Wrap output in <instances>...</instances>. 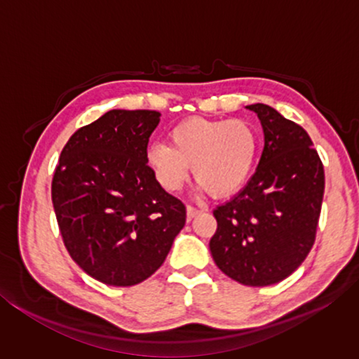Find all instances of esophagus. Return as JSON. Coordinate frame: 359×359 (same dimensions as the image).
<instances>
[{"mask_svg": "<svg viewBox=\"0 0 359 359\" xmlns=\"http://www.w3.org/2000/svg\"><path fill=\"white\" fill-rule=\"evenodd\" d=\"M201 209H198V208H194V205H190L188 204L187 205V217H188V220H191L193 217H196L198 214H201Z\"/></svg>", "mask_w": 359, "mask_h": 359, "instance_id": "34e87169", "label": "esophagus"}]
</instances>
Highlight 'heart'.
I'll return each instance as SVG.
<instances>
[{
	"instance_id": "b5f03b06",
	"label": "heart",
	"mask_w": 359,
	"mask_h": 359,
	"mask_svg": "<svg viewBox=\"0 0 359 359\" xmlns=\"http://www.w3.org/2000/svg\"><path fill=\"white\" fill-rule=\"evenodd\" d=\"M258 151V137L245 120L180 121L169 133V145L151 144L145 160L165 190L177 191L190 174L212 194H228L247 180Z\"/></svg>"
}]
</instances>
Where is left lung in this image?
<instances>
[{"label": "left lung", "instance_id": "left-lung-1", "mask_svg": "<svg viewBox=\"0 0 359 359\" xmlns=\"http://www.w3.org/2000/svg\"><path fill=\"white\" fill-rule=\"evenodd\" d=\"M258 115L264 149L247 185L217 205L209 242L218 269L248 287H267L293 274L311 252L325 193V171L312 139L266 104Z\"/></svg>", "mask_w": 359, "mask_h": 359}]
</instances>
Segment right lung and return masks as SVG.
<instances>
[{"label":"right lung","mask_w":359,"mask_h":359,"mask_svg":"<svg viewBox=\"0 0 359 359\" xmlns=\"http://www.w3.org/2000/svg\"><path fill=\"white\" fill-rule=\"evenodd\" d=\"M156 111L114 109L79 128L62 150L52 203L71 258L114 287L149 278L187 220L184 203L161 188L145 160Z\"/></svg>","instance_id":"1"}]
</instances>
